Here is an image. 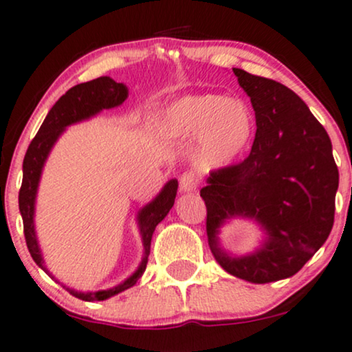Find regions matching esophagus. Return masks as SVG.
I'll return each instance as SVG.
<instances>
[{
  "label": "esophagus",
  "instance_id": "esophagus-1",
  "mask_svg": "<svg viewBox=\"0 0 352 352\" xmlns=\"http://www.w3.org/2000/svg\"><path fill=\"white\" fill-rule=\"evenodd\" d=\"M197 188V179L192 172H185L184 175L180 177V192L182 193H188L193 192Z\"/></svg>",
  "mask_w": 352,
  "mask_h": 352
}]
</instances>
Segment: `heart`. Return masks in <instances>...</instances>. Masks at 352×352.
Returning a JSON list of instances; mask_svg holds the SVG:
<instances>
[{"mask_svg": "<svg viewBox=\"0 0 352 352\" xmlns=\"http://www.w3.org/2000/svg\"><path fill=\"white\" fill-rule=\"evenodd\" d=\"M160 129L167 138H197L195 165L203 172H213L236 164L251 149L256 116L244 101L200 93L182 96L168 104Z\"/></svg>", "mask_w": 352, "mask_h": 352, "instance_id": "1", "label": "heart"}]
</instances>
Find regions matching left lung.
Wrapping results in <instances>:
<instances>
[{
	"label": "left lung",
	"mask_w": 352,
	"mask_h": 352,
	"mask_svg": "<svg viewBox=\"0 0 352 352\" xmlns=\"http://www.w3.org/2000/svg\"><path fill=\"white\" fill-rule=\"evenodd\" d=\"M256 113V139L244 162L213 172L200 190L206 234L228 274L251 283L289 278L328 239L340 172L329 135L295 91L275 80L232 69ZM252 219L266 236L251 253L219 244L228 219Z\"/></svg>",
	"instance_id": "8db88e82"
}]
</instances>
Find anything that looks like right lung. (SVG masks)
Wrapping results in <instances>:
<instances>
[{
    "label": "right lung",
    "instance_id": "add662e5",
    "mask_svg": "<svg viewBox=\"0 0 352 352\" xmlns=\"http://www.w3.org/2000/svg\"><path fill=\"white\" fill-rule=\"evenodd\" d=\"M128 87H126L124 83L114 82V80L109 77H100L96 80H91V82L75 85L74 88H70V90L63 96H60L57 103L50 108L44 122H42L39 131H37L36 138H34L32 142L29 144L23 162V185H21L19 190V211L21 217H23L24 236H26V244L29 252H31V257L34 262L49 275V277L55 278L54 275L49 272V269L45 267L44 257H42L41 245L36 234V223H34V214H36V197L37 190H39V182L45 160H47L55 142L58 141V138H60L63 131L69 128V126L90 120V118L96 116V114L103 111V109L121 107V104L124 103V100L128 98ZM177 188H179V182H177V179L168 180L167 184L164 185V188L157 193V197L147 203V205H144L142 208L138 211L135 221H138L139 234H141L144 248L142 261L141 264L138 265V269L121 283H118V285H114L111 289L107 290L78 292L63 285L70 292V295H74V297H77L80 300H85V302H101V300L114 297V295L121 294V292L128 290L133 285H135V282L141 278L144 270H146L147 257H149L151 252V241L152 234H154L155 231V226H157V224L167 217L168 211L172 210L173 201H175Z\"/></svg>",
    "mask_w": 352,
    "mask_h": 352
}]
</instances>
